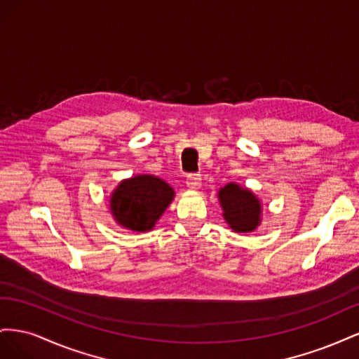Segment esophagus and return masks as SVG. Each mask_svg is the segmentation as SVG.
Returning a JSON list of instances; mask_svg holds the SVG:
<instances>
[{
  "mask_svg": "<svg viewBox=\"0 0 359 359\" xmlns=\"http://www.w3.org/2000/svg\"><path fill=\"white\" fill-rule=\"evenodd\" d=\"M201 184H202V178L199 175H196V173H190V175H187V187L190 190L199 189Z\"/></svg>",
  "mask_w": 359,
  "mask_h": 359,
  "instance_id": "34e87169",
  "label": "esophagus"
}]
</instances>
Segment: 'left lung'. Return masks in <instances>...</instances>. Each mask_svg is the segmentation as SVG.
Wrapping results in <instances>:
<instances>
[{"label": "left lung", "mask_w": 359, "mask_h": 359, "mask_svg": "<svg viewBox=\"0 0 359 359\" xmlns=\"http://www.w3.org/2000/svg\"><path fill=\"white\" fill-rule=\"evenodd\" d=\"M219 202L226 223L235 232H252L259 226L262 206L252 190L229 182L219 190Z\"/></svg>", "instance_id": "obj_1"}]
</instances>
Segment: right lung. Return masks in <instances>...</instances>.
<instances>
[{
  "label": "right lung",
  "mask_w": 359,
  "mask_h": 359,
  "mask_svg": "<svg viewBox=\"0 0 359 359\" xmlns=\"http://www.w3.org/2000/svg\"><path fill=\"white\" fill-rule=\"evenodd\" d=\"M175 191L154 175H137L119 182L111 194V212L118 224L135 232L151 231L166 211Z\"/></svg>",
  "instance_id": "right-lung-1"
}]
</instances>
